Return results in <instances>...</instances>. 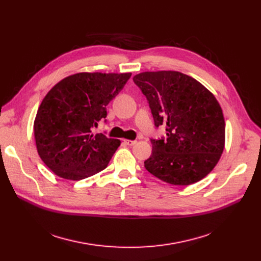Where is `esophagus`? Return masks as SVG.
Here are the masks:
<instances>
[{"instance_id":"obj_1","label":"esophagus","mask_w":261,"mask_h":261,"mask_svg":"<svg viewBox=\"0 0 261 261\" xmlns=\"http://www.w3.org/2000/svg\"><path fill=\"white\" fill-rule=\"evenodd\" d=\"M123 143L128 146H133L136 144V141H131V140H123Z\"/></svg>"}]
</instances>
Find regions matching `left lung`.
<instances>
[{"mask_svg": "<svg viewBox=\"0 0 261 261\" xmlns=\"http://www.w3.org/2000/svg\"><path fill=\"white\" fill-rule=\"evenodd\" d=\"M146 96L155 127L166 140H151L145 168L172 185H190L206 176L221 158L225 143L222 109L195 78L175 71L144 72L133 77Z\"/></svg>", "mask_w": 261, "mask_h": 261, "instance_id": "left-lung-1", "label": "left lung"}]
</instances>
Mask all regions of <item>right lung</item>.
Wrapping results in <instances>:
<instances>
[{
	"label": "right lung",
	"instance_id": "1",
	"mask_svg": "<svg viewBox=\"0 0 261 261\" xmlns=\"http://www.w3.org/2000/svg\"><path fill=\"white\" fill-rule=\"evenodd\" d=\"M131 73H77L54 86L34 122L37 151L56 175L79 181L103 170L120 141L93 129Z\"/></svg>",
	"mask_w": 261,
	"mask_h": 261
}]
</instances>
